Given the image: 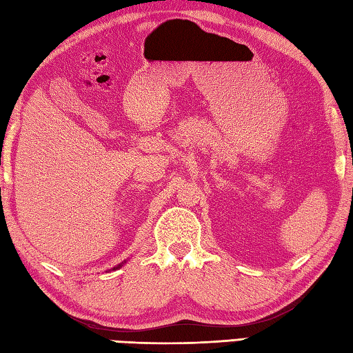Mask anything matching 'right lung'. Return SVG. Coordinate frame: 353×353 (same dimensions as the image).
Instances as JSON below:
<instances>
[{"mask_svg": "<svg viewBox=\"0 0 353 353\" xmlns=\"http://www.w3.org/2000/svg\"><path fill=\"white\" fill-rule=\"evenodd\" d=\"M124 262H125V261H124ZM124 262H121V264H118V265H117V267H114V270H118V268H119V267H121V265H123V264H124Z\"/></svg>", "mask_w": 353, "mask_h": 353, "instance_id": "add662e5", "label": "right lung"}]
</instances>
